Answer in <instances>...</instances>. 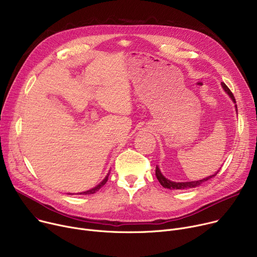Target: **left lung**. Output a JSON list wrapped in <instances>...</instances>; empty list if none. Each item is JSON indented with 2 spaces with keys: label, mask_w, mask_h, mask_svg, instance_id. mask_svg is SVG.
I'll use <instances>...</instances> for the list:
<instances>
[{
  "label": "left lung",
  "mask_w": 257,
  "mask_h": 257,
  "mask_svg": "<svg viewBox=\"0 0 257 257\" xmlns=\"http://www.w3.org/2000/svg\"><path fill=\"white\" fill-rule=\"evenodd\" d=\"M221 85H222L223 89L228 93V95L230 96L232 102L235 104V98H234L232 92L230 91V89H229V88L226 86V84H224L223 82H221ZM235 109H236V105H235ZM236 112H238V109H236ZM217 173H218V172H217ZM217 173H215L214 175H211V176L207 177V178H204V179H202V180H199V181H192V182H173V181H171V180L165 178L164 175L161 173L159 167H156V169H155V175H156L157 180L160 181V183H161L165 188H169V189H188V188L196 187V186H199V185L203 184L204 182L208 181L209 179L213 178L214 176H216Z\"/></svg>",
  "instance_id": "left-lung-1"
}]
</instances>
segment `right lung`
Wrapping results in <instances>:
<instances>
[{
    "mask_svg": "<svg viewBox=\"0 0 257 257\" xmlns=\"http://www.w3.org/2000/svg\"><path fill=\"white\" fill-rule=\"evenodd\" d=\"M108 177H109V175H107L106 177H105V179L98 184V185H96L95 187H93V188H91V189H89V190H87V191H84V192H80L79 194H92V193H95L96 191H98L100 190V188L101 187H103L104 185H105V183L108 181Z\"/></svg>",
    "mask_w": 257,
    "mask_h": 257,
    "instance_id": "1",
    "label": "right lung"
}]
</instances>
